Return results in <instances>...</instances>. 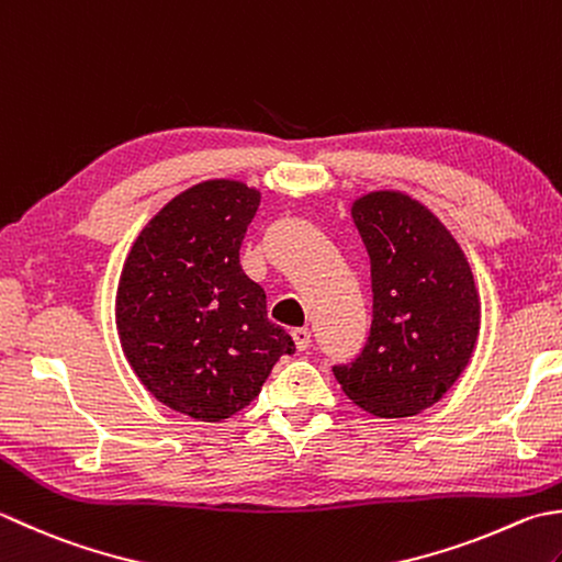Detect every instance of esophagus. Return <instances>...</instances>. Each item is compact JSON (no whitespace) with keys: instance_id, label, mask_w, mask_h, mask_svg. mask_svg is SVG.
<instances>
[{"instance_id":"esophagus-1","label":"esophagus","mask_w":562,"mask_h":562,"mask_svg":"<svg viewBox=\"0 0 562 562\" xmlns=\"http://www.w3.org/2000/svg\"><path fill=\"white\" fill-rule=\"evenodd\" d=\"M292 338H294L296 350H306V348L312 346V331H310V328H294Z\"/></svg>"}]
</instances>
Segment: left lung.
<instances>
[{"mask_svg":"<svg viewBox=\"0 0 562 562\" xmlns=\"http://www.w3.org/2000/svg\"><path fill=\"white\" fill-rule=\"evenodd\" d=\"M350 214L370 256L372 326L362 353L334 375L366 412L404 419L463 375L480 334V294L453 234L409 194H362Z\"/></svg>","mask_w":562,"mask_h":562,"instance_id":"obj_1","label":"left lung"}]
</instances>
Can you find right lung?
I'll list each match as a JSON object with an SVG mask.
<instances>
[{
	"label": "right lung",
	"mask_w": 562,
	"mask_h": 562,
	"mask_svg": "<svg viewBox=\"0 0 562 562\" xmlns=\"http://www.w3.org/2000/svg\"><path fill=\"white\" fill-rule=\"evenodd\" d=\"M260 192L206 180L165 204L131 246L116 331L153 397L196 422H222L260 394L294 340L268 318L266 292L238 250Z\"/></svg>",
	"instance_id": "1"
}]
</instances>
